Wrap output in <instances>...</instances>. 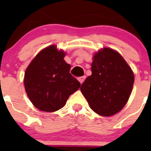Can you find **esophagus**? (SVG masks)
<instances>
[{
  "instance_id": "esophagus-1",
  "label": "esophagus",
  "mask_w": 151,
  "mask_h": 151,
  "mask_svg": "<svg viewBox=\"0 0 151 151\" xmlns=\"http://www.w3.org/2000/svg\"><path fill=\"white\" fill-rule=\"evenodd\" d=\"M85 76L78 77V81H79V82L81 84L83 83V82H84V81H85Z\"/></svg>"
}]
</instances>
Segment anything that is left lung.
<instances>
[{
  "label": "left lung",
  "mask_w": 151,
  "mask_h": 151,
  "mask_svg": "<svg viewBox=\"0 0 151 151\" xmlns=\"http://www.w3.org/2000/svg\"><path fill=\"white\" fill-rule=\"evenodd\" d=\"M91 73L80 88L91 109L103 116L120 111L134 81V73L123 57L111 48L101 49L93 57Z\"/></svg>",
  "instance_id": "1"
}]
</instances>
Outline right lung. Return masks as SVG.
I'll use <instances>...</instances> for the list:
<instances>
[{
  "mask_svg": "<svg viewBox=\"0 0 151 151\" xmlns=\"http://www.w3.org/2000/svg\"><path fill=\"white\" fill-rule=\"evenodd\" d=\"M63 50L50 45L40 51L27 67L24 85L37 109L54 112L63 107L69 97L79 88L80 82L70 73Z\"/></svg>",
  "mask_w": 151,
  "mask_h": 151,
  "instance_id": "obj_1",
  "label": "right lung"
}]
</instances>
